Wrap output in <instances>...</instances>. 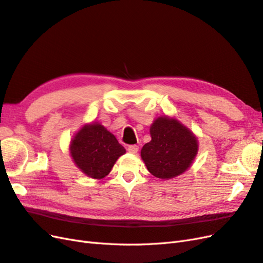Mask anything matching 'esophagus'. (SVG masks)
I'll return each instance as SVG.
<instances>
[{"mask_svg": "<svg viewBox=\"0 0 263 263\" xmlns=\"http://www.w3.org/2000/svg\"><path fill=\"white\" fill-rule=\"evenodd\" d=\"M127 151H129L130 153L136 154V153H138V151H139V146H138V145H136V144L129 145V146H127Z\"/></svg>", "mask_w": 263, "mask_h": 263, "instance_id": "obj_1", "label": "esophagus"}]
</instances>
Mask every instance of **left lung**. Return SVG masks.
<instances>
[{"label":"left lung","mask_w":263,"mask_h":263,"mask_svg":"<svg viewBox=\"0 0 263 263\" xmlns=\"http://www.w3.org/2000/svg\"><path fill=\"white\" fill-rule=\"evenodd\" d=\"M150 136L151 141L141 150V159L152 176L170 180L192 165L199 151L198 138L177 118L158 117L150 126Z\"/></svg>","instance_id":"obj_1"}]
</instances>
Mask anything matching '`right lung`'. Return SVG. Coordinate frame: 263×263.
I'll return each mask as SVG.
<instances>
[{
  "mask_svg": "<svg viewBox=\"0 0 263 263\" xmlns=\"http://www.w3.org/2000/svg\"><path fill=\"white\" fill-rule=\"evenodd\" d=\"M69 151L79 170L96 180L105 178L126 152L117 138L97 121L80 127L71 139Z\"/></svg>",
  "mask_w": 263,
  "mask_h": 263,
  "instance_id": "1",
  "label": "right lung"
}]
</instances>
